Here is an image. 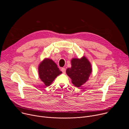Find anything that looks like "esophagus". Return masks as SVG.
<instances>
[{
  "mask_svg": "<svg viewBox=\"0 0 129 129\" xmlns=\"http://www.w3.org/2000/svg\"><path fill=\"white\" fill-rule=\"evenodd\" d=\"M61 71L63 73H65L66 72V69L65 68H61Z\"/></svg>",
  "mask_w": 129,
  "mask_h": 129,
  "instance_id": "esophagus-1",
  "label": "esophagus"
}]
</instances>
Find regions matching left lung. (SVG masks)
I'll return each instance as SVG.
<instances>
[{
    "label": "left lung",
    "mask_w": 129,
    "mask_h": 129,
    "mask_svg": "<svg viewBox=\"0 0 129 129\" xmlns=\"http://www.w3.org/2000/svg\"><path fill=\"white\" fill-rule=\"evenodd\" d=\"M71 67L66 70L67 75L72 80V83L76 87H79L86 82L92 71L91 64L87 59H72Z\"/></svg>",
    "instance_id": "1"
}]
</instances>
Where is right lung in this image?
I'll return each instance as SVG.
<instances>
[{
    "instance_id": "obj_1",
    "label": "right lung",
    "mask_w": 129,
    "mask_h": 129,
    "mask_svg": "<svg viewBox=\"0 0 129 129\" xmlns=\"http://www.w3.org/2000/svg\"><path fill=\"white\" fill-rule=\"evenodd\" d=\"M38 69L40 78L46 86H49L56 78L62 73L57 64L49 59L44 60Z\"/></svg>"
}]
</instances>
